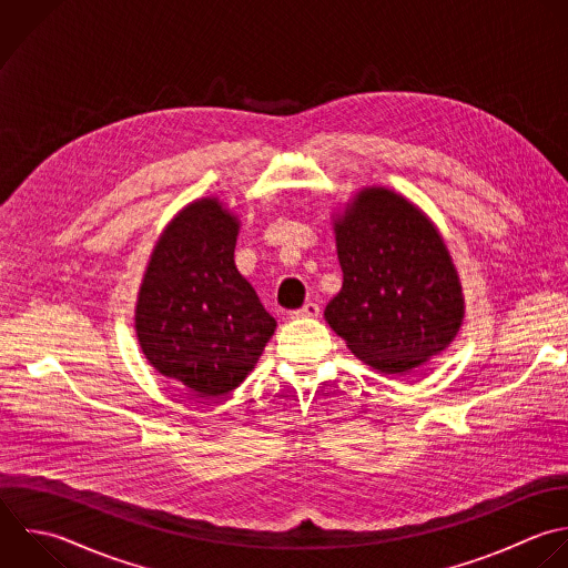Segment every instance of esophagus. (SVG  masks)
I'll use <instances>...</instances> for the list:
<instances>
[{"label":"esophagus","mask_w":568,"mask_h":568,"mask_svg":"<svg viewBox=\"0 0 568 568\" xmlns=\"http://www.w3.org/2000/svg\"><path fill=\"white\" fill-rule=\"evenodd\" d=\"M320 304L317 302H306L302 308L291 313V320H302V317H317L320 315Z\"/></svg>","instance_id":"1"}]
</instances>
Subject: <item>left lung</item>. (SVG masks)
<instances>
[{"label":"left lung","instance_id":"obj_1","mask_svg":"<svg viewBox=\"0 0 568 568\" xmlns=\"http://www.w3.org/2000/svg\"><path fill=\"white\" fill-rule=\"evenodd\" d=\"M333 226L344 282L324 317L351 353L384 375H406L442 353L462 326L464 297L433 222L373 186Z\"/></svg>","mask_w":568,"mask_h":568}]
</instances>
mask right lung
Segmentation results:
<instances>
[{"instance_id": "1", "label": "right lung", "mask_w": 568, "mask_h": 568, "mask_svg": "<svg viewBox=\"0 0 568 568\" xmlns=\"http://www.w3.org/2000/svg\"><path fill=\"white\" fill-rule=\"evenodd\" d=\"M237 231L217 197L189 204L158 240L138 295L149 364L202 399L237 388L277 326L235 266Z\"/></svg>"}]
</instances>
